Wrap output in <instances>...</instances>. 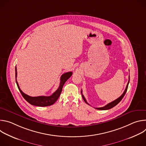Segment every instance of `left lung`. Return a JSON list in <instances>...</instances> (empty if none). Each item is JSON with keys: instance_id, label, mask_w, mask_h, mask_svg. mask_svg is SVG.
I'll list each match as a JSON object with an SVG mask.
<instances>
[{"instance_id": "8db88e82", "label": "left lung", "mask_w": 146, "mask_h": 146, "mask_svg": "<svg viewBox=\"0 0 146 146\" xmlns=\"http://www.w3.org/2000/svg\"><path fill=\"white\" fill-rule=\"evenodd\" d=\"M129 81H128V84H127V87H126V88H125V91H124V92H123V93L121 95V96H119L118 98H117V99H115V100H114V101H113V102H111V103H108L107 105H106V106H105L104 107H102V108H95L96 109H98V110H109V109H111V108H113V107H114V106H115L117 104L122 100V99L123 98V96H124V95H125V94H126V92H127V89H128V84H129ZM81 94H82V98H83V99H84V100L85 101V102L86 103H87L88 105H89V104L87 103V100H86V98H84V95H82V90H81Z\"/></svg>"}]
</instances>
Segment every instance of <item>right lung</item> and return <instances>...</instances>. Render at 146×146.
Instances as JSON below:
<instances>
[{
	"label": "right lung",
	"mask_w": 146,
	"mask_h": 146,
	"mask_svg": "<svg viewBox=\"0 0 146 146\" xmlns=\"http://www.w3.org/2000/svg\"><path fill=\"white\" fill-rule=\"evenodd\" d=\"M17 68L15 67L16 83H17V85L19 91H20L21 94L24 98L28 103H29L31 105L36 106H40V107H44V106H51L53 105V104L57 100V99L59 98L60 95V93L62 90V88H63L65 82L71 77V76L72 75V72H67L62 75V76L60 77V82L59 88L54 93L52 94V95L49 96H36V97H32L24 94L21 90L19 87L18 82L17 81Z\"/></svg>",
	"instance_id": "add662e5"
}]
</instances>
